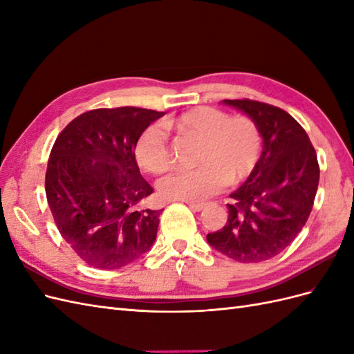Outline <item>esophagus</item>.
I'll list each match as a JSON object with an SVG mask.
<instances>
[{
  "mask_svg": "<svg viewBox=\"0 0 354 354\" xmlns=\"http://www.w3.org/2000/svg\"><path fill=\"white\" fill-rule=\"evenodd\" d=\"M187 205L192 208V209H195V211H201V209H203L207 207V203L205 202H186Z\"/></svg>",
  "mask_w": 354,
  "mask_h": 354,
  "instance_id": "obj_1",
  "label": "esophagus"
}]
</instances>
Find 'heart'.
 Masks as SVG:
<instances>
[{"instance_id": "1", "label": "heart", "mask_w": 354, "mask_h": 354, "mask_svg": "<svg viewBox=\"0 0 354 354\" xmlns=\"http://www.w3.org/2000/svg\"><path fill=\"white\" fill-rule=\"evenodd\" d=\"M178 131L202 140L198 165L174 169L159 181L160 195L174 201H202L217 194L227 181H241L255 169L261 156L263 138L259 125L248 116L199 106L174 120ZM136 158L145 169L160 174L171 165L168 134L160 124L147 127L138 138Z\"/></svg>"}]
</instances>
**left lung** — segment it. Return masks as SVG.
Here are the masks:
<instances>
[{"label":"left lung","mask_w":354,"mask_h":354,"mask_svg":"<svg viewBox=\"0 0 354 354\" xmlns=\"http://www.w3.org/2000/svg\"><path fill=\"white\" fill-rule=\"evenodd\" d=\"M259 125L263 152L234 190L224 227L207 234L214 250L241 263L270 260L289 246L312 212L319 185L315 147L294 118L255 100H223Z\"/></svg>","instance_id":"8db88e82"}]
</instances>
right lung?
Masks as SVG:
<instances>
[{
  "label": "right lung",
  "mask_w": 354,
  "mask_h": 354,
  "mask_svg": "<svg viewBox=\"0 0 354 354\" xmlns=\"http://www.w3.org/2000/svg\"><path fill=\"white\" fill-rule=\"evenodd\" d=\"M164 115L128 106L85 112L51 149L46 173L51 214L63 239L95 269H121L156 239L162 209L143 207L153 189L134 151L142 133Z\"/></svg>",
  "instance_id": "right-lung-1"
}]
</instances>
